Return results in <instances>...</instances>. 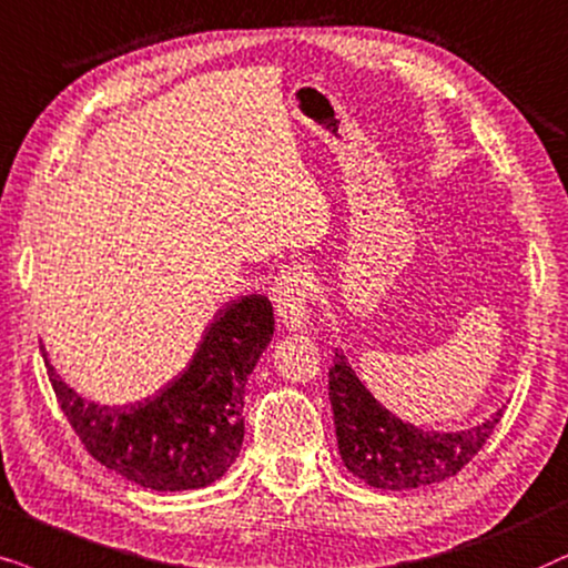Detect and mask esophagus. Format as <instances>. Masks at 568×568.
Returning a JSON list of instances; mask_svg holds the SVG:
<instances>
[{
    "mask_svg": "<svg viewBox=\"0 0 568 568\" xmlns=\"http://www.w3.org/2000/svg\"><path fill=\"white\" fill-rule=\"evenodd\" d=\"M308 298H312V283H308L306 272L301 267H288L275 277L272 285V301H275V312L293 329L308 327Z\"/></svg>",
    "mask_w": 568,
    "mask_h": 568,
    "instance_id": "1",
    "label": "esophagus"
}]
</instances>
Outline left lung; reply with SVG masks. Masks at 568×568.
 Segmentation results:
<instances>
[{
	"label": "left lung",
	"mask_w": 568,
	"mask_h": 568,
	"mask_svg": "<svg viewBox=\"0 0 568 568\" xmlns=\"http://www.w3.org/2000/svg\"><path fill=\"white\" fill-rule=\"evenodd\" d=\"M329 403L345 467L384 490L420 488L457 475L483 449L504 415L496 410L486 423L459 434H428L376 403L339 351L329 368Z\"/></svg>",
	"instance_id": "left-lung-1"
}]
</instances>
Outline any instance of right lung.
<instances>
[{
    "instance_id": "right-lung-1",
    "label": "right lung",
    "mask_w": 568,
    "mask_h": 568,
    "mask_svg": "<svg viewBox=\"0 0 568 568\" xmlns=\"http://www.w3.org/2000/svg\"><path fill=\"white\" fill-rule=\"evenodd\" d=\"M267 296L229 301L186 372L138 405L88 403L67 387L41 347L49 382L90 457L150 490L205 488L236 463L244 442V387L270 345Z\"/></svg>"
}]
</instances>
